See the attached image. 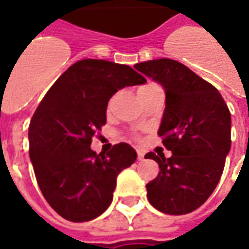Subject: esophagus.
I'll return each instance as SVG.
<instances>
[{"label": "esophagus", "instance_id": "obj_1", "mask_svg": "<svg viewBox=\"0 0 249 249\" xmlns=\"http://www.w3.org/2000/svg\"><path fill=\"white\" fill-rule=\"evenodd\" d=\"M137 160H144V152L140 151V149H137Z\"/></svg>", "mask_w": 249, "mask_h": 249}]
</instances>
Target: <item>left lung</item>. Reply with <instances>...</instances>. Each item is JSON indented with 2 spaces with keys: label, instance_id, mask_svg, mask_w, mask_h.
Returning <instances> with one entry per match:
<instances>
[{
  "label": "left lung",
  "instance_id": "obj_1",
  "mask_svg": "<svg viewBox=\"0 0 249 249\" xmlns=\"http://www.w3.org/2000/svg\"><path fill=\"white\" fill-rule=\"evenodd\" d=\"M160 84L165 109L159 136L172 156L146 153L160 172L146 184V197L159 211L185 214L203 205L219 184L231 149V113L219 90L181 62L160 58L136 64Z\"/></svg>",
  "mask_w": 249,
  "mask_h": 249
}]
</instances>
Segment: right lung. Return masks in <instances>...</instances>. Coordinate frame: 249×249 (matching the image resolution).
Returning a JSON list of instances; mask_svg holds the SVG:
<instances>
[{"instance_id":"right-lung-1","label":"right lung","mask_w":249,"mask_h":249,"mask_svg":"<svg viewBox=\"0 0 249 249\" xmlns=\"http://www.w3.org/2000/svg\"><path fill=\"white\" fill-rule=\"evenodd\" d=\"M145 82L130 66L87 58L68 68L42 98L30 121L29 156L44 197L64 219L89 221L112 203L116 178L137 153L120 142L97 155L92 137L107 123L114 93Z\"/></svg>"}]
</instances>
